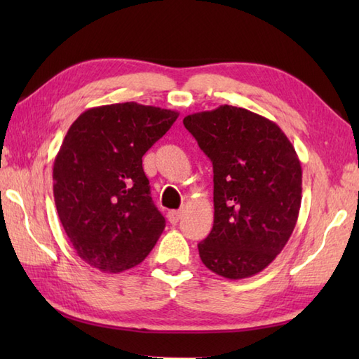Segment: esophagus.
Masks as SVG:
<instances>
[{"label":"esophagus","mask_w":359,"mask_h":359,"mask_svg":"<svg viewBox=\"0 0 359 359\" xmlns=\"http://www.w3.org/2000/svg\"><path fill=\"white\" fill-rule=\"evenodd\" d=\"M180 217H182V211H180V210H171V211H168V219H170L171 224H177Z\"/></svg>","instance_id":"34e87169"}]
</instances>
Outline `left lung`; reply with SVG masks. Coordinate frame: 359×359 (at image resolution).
Instances as JSON below:
<instances>
[{"instance_id":"8db88e82","label":"left lung","mask_w":359,"mask_h":359,"mask_svg":"<svg viewBox=\"0 0 359 359\" xmlns=\"http://www.w3.org/2000/svg\"><path fill=\"white\" fill-rule=\"evenodd\" d=\"M184 125L215 172V224L201 242L207 269L226 279L255 276L292 236L302 199V170L274 121L236 106L196 112Z\"/></svg>"}]
</instances>
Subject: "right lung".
<instances>
[{"label": "right lung", "instance_id": "add662e5", "mask_svg": "<svg viewBox=\"0 0 359 359\" xmlns=\"http://www.w3.org/2000/svg\"><path fill=\"white\" fill-rule=\"evenodd\" d=\"M179 117L135 102L80 114L53 162V199L77 255L94 269L139 265L165 230L142 157Z\"/></svg>", "mask_w": 359, "mask_h": 359}]
</instances>
